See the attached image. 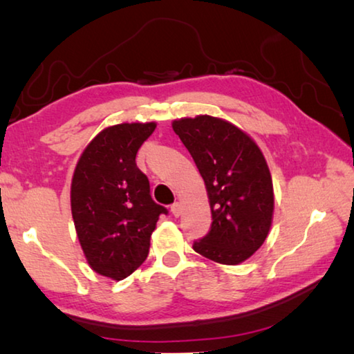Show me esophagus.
<instances>
[{
	"instance_id": "esophagus-1",
	"label": "esophagus",
	"mask_w": 354,
	"mask_h": 354,
	"mask_svg": "<svg viewBox=\"0 0 354 354\" xmlns=\"http://www.w3.org/2000/svg\"><path fill=\"white\" fill-rule=\"evenodd\" d=\"M182 203H178V202H176V203H172L171 205V213L176 216V218H178V216L182 214Z\"/></svg>"
}]
</instances>
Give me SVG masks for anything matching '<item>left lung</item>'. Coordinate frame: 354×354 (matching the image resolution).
Wrapping results in <instances>:
<instances>
[{
    "label": "left lung",
    "instance_id": "1",
    "mask_svg": "<svg viewBox=\"0 0 354 354\" xmlns=\"http://www.w3.org/2000/svg\"><path fill=\"white\" fill-rule=\"evenodd\" d=\"M172 129L205 182L212 208V230L193 249L219 264L244 263L263 245L274 219V185L261 149L222 118H180Z\"/></svg>",
    "mask_w": 354,
    "mask_h": 354
}]
</instances>
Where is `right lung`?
<instances>
[{
	"instance_id": "right-lung-1",
	"label": "right lung",
	"mask_w": 354,
	"mask_h": 354,
	"mask_svg": "<svg viewBox=\"0 0 354 354\" xmlns=\"http://www.w3.org/2000/svg\"><path fill=\"white\" fill-rule=\"evenodd\" d=\"M157 122H121L101 130L77 160L71 214L86 263L96 274L124 280L147 258L151 236L167 209L151 197L135 157Z\"/></svg>"
}]
</instances>
